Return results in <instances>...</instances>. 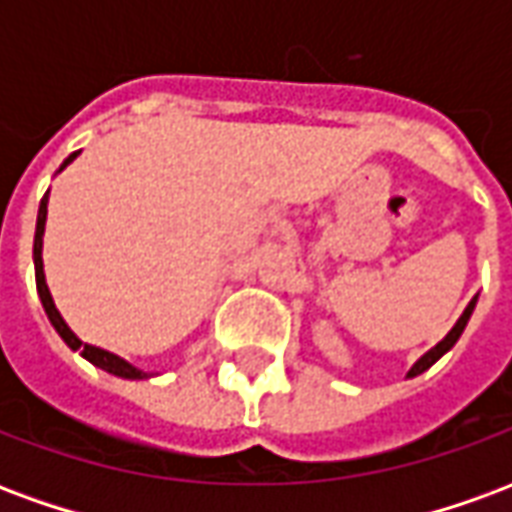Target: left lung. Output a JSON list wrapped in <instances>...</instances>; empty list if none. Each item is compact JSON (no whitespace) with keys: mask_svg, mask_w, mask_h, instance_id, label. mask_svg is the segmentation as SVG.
I'll use <instances>...</instances> for the list:
<instances>
[{"mask_svg":"<svg viewBox=\"0 0 512 512\" xmlns=\"http://www.w3.org/2000/svg\"><path fill=\"white\" fill-rule=\"evenodd\" d=\"M474 304H477V296H474V299L469 301V307H466V310H463V315H461V318H458V323H455V326H452L450 332H447V337H444V340H441V343L433 345V348H430L428 354H422V356H419L417 362H414V367H411V370H408V378H414V376H419V373H425V370H428V367L436 365V362H439L441 356H444V354H447V351H450L452 345L458 343V337H461L463 329H466V323H469V318H472Z\"/></svg>","mask_w":512,"mask_h":512,"instance_id":"left-lung-1","label":"left lung"}]
</instances>
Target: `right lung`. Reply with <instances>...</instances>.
I'll return each instance as SVG.
<instances>
[{
	"label": "right lung",
	"mask_w": 512,
	"mask_h": 512,
	"mask_svg": "<svg viewBox=\"0 0 512 512\" xmlns=\"http://www.w3.org/2000/svg\"><path fill=\"white\" fill-rule=\"evenodd\" d=\"M76 156H79V153H71V156L65 158V161H62L60 172L68 167V164H71ZM46 213H49V191H46V194H43V200H40L38 227H35V246H32V257H35V282H38V296H40V301H43V310H46V315H49L51 326L57 329V334H60L62 340H65V345H68L71 351H79V354H82L87 362H93L95 367H101V370H106V373H112V376H117V378H131V381L150 378V373H145V370H139V367H134L131 362H126L123 356L112 354V351H104V348H95V345L82 343V340H79V337L71 332V326L65 323V318H62L60 310H57V304H54V299H51L49 285H46V274H43V233H46Z\"/></svg>",
	"instance_id": "obj_1"
}]
</instances>
